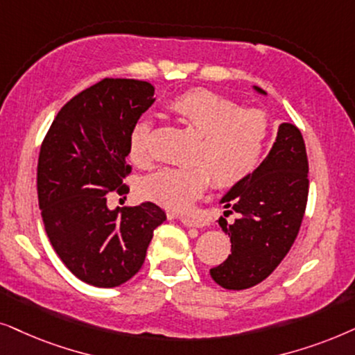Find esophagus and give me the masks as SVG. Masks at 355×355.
<instances>
[{"mask_svg":"<svg viewBox=\"0 0 355 355\" xmlns=\"http://www.w3.org/2000/svg\"><path fill=\"white\" fill-rule=\"evenodd\" d=\"M180 220L187 227H202L205 225V220H202L201 217H196V216H182Z\"/></svg>","mask_w":355,"mask_h":355,"instance_id":"34e87169","label":"esophagus"}]
</instances>
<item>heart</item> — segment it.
I'll list each match as a JSON object with an SVG mask.
<instances>
[{
  "label": "heart",
  "instance_id": "obj_1",
  "mask_svg": "<svg viewBox=\"0 0 355 355\" xmlns=\"http://www.w3.org/2000/svg\"><path fill=\"white\" fill-rule=\"evenodd\" d=\"M168 110L183 125L200 135L193 162L185 168L164 167L141 183L148 200L173 211L190 207L209 185L229 190L252 175L266 149L271 121L261 108L240 105L207 89H193L172 98ZM154 126L146 118L130 133V157L148 164L153 157Z\"/></svg>",
  "mask_w": 355,
  "mask_h": 355
}]
</instances>
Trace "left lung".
<instances>
[{
    "mask_svg": "<svg viewBox=\"0 0 355 355\" xmlns=\"http://www.w3.org/2000/svg\"><path fill=\"white\" fill-rule=\"evenodd\" d=\"M306 200L309 159L304 138L295 125L282 123L268 157L222 198L230 207L227 212L239 216L232 224L224 217L217 220L229 234L232 248L224 263L211 269L212 279L229 291L248 289L266 279L294 245Z\"/></svg>",
    "mask_w": 355,
    "mask_h": 355,
    "instance_id": "8db88e82",
    "label": "left lung"
}]
</instances>
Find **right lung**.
Segmentation results:
<instances>
[{
	"mask_svg": "<svg viewBox=\"0 0 355 355\" xmlns=\"http://www.w3.org/2000/svg\"><path fill=\"white\" fill-rule=\"evenodd\" d=\"M153 96L148 81L102 79L64 103L42 141L37 195L46 235L66 268L91 286L131 279L165 220L150 201L107 206L112 191H130L123 183L131 173L130 133Z\"/></svg>",
	"mask_w": 355,
	"mask_h": 355,
	"instance_id": "obj_1",
	"label": "right lung"
}]
</instances>
